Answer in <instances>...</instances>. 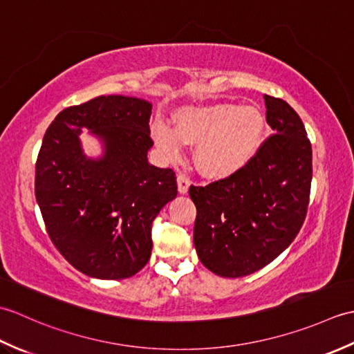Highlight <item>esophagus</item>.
I'll list each match as a JSON object with an SVG mask.
<instances>
[{
	"instance_id": "1",
	"label": "esophagus",
	"mask_w": 354,
	"mask_h": 354,
	"mask_svg": "<svg viewBox=\"0 0 354 354\" xmlns=\"http://www.w3.org/2000/svg\"><path fill=\"white\" fill-rule=\"evenodd\" d=\"M176 181H178V192L181 194H185L187 192H189V187H190V178L185 176V175H179L176 176Z\"/></svg>"
}]
</instances>
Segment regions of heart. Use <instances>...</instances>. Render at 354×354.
<instances>
[{
	"label": "heart",
	"instance_id": "1",
	"mask_svg": "<svg viewBox=\"0 0 354 354\" xmlns=\"http://www.w3.org/2000/svg\"><path fill=\"white\" fill-rule=\"evenodd\" d=\"M263 131L265 115L259 108L213 103L181 109L173 131L156 124L153 138L169 158L179 156L183 145L196 146L194 162L202 175L222 179L245 167L257 152Z\"/></svg>",
	"mask_w": 354,
	"mask_h": 354
}]
</instances>
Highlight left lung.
<instances>
[{"label":"left lung","instance_id":"8db88e82","mask_svg":"<svg viewBox=\"0 0 354 354\" xmlns=\"http://www.w3.org/2000/svg\"><path fill=\"white\" fill-rule=\"evenodd\" d=\"M274 133L243 169L205 187H190L196 205L193 242L216 275L239 278L277 259L303 227L312 184V145L295 111L265 95Z\"/></svg>","mask_w":354,"mask_h":354}]
</instances>
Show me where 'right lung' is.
Segmentation results:
<instances>
[{
	"instance_id": "add662e5",
	"label": "right lung",
	"mask_w": 354,
	"mask_h": 354,
	"mask_svg": "<svg viewBox=\"0 0 354 354\" xmlns=\"http://www.w3.org/2000/svg\"><path fill=\"white\" fill-rule=\"evenodd\" d=\"M152 104L137 97L100 95L59 112L44 135L35 194L53 245L82 274L122 280L146 266L152 222L178 194L171 169L149 164ZM104 142L93 160L81 129Z\"/></svg>"
}]
</instances>
